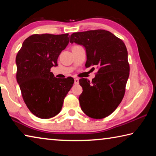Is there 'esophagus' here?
Instances as JSON below:
<instances>
[{
    "label": "esophagus",
    "instance_id": "1",
    "mask_svg": "<svg viewBox=\"0 0 156 156\" xmlns=\"http://www.w3.org/2000/svg\"><path fill=\"white\" fill-rule=\"evenodd\" d=\"M78 83H79L78 78H74V84H78Z\"/></svg>",
    "mask_w": 156,
    "mask_h": 156
}]
</instances>
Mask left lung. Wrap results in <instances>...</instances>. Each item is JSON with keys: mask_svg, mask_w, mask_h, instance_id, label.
<instances>
[{"mask_svg": "<svg viewBox=\"0 0 156 156\" xmlns=\"http://www.w3.org/2000/svg\"><path fill=\"white\" fill-rule=\"evenodd\" d=\"M70 43L85 47V67L96 66L98 69L92 81L79 80L83 87L79 97L81 109L94 119L107 117L114 112L125 96L130 70L125 44L114 34L104 30L73 33Z\"/></svg>", "mask_w": 156, "mask_h": 156, "instance_id": "8db88e82", "label": "left lung"}]
</instances>
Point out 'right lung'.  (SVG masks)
Listing matches in <instances>:
<instances>
[{"label":"right lung","mask_w":156,"mask_h":156,"mask_svg":"<svg viewBox=\"0 0 156 156\" xmlns=\"http://www.w3.org/2000/svg\"><path fill=\"white\" fill-rule=\"evenodd\" d=\"M69 39V34H33L23 42L16 58V80L23 100L29 110L42 119L60 112L74 82L72 77L57 78L50 72L58 65V58Z\"/></svg>","instance_id":"right-lung-1"}]
</instances>
